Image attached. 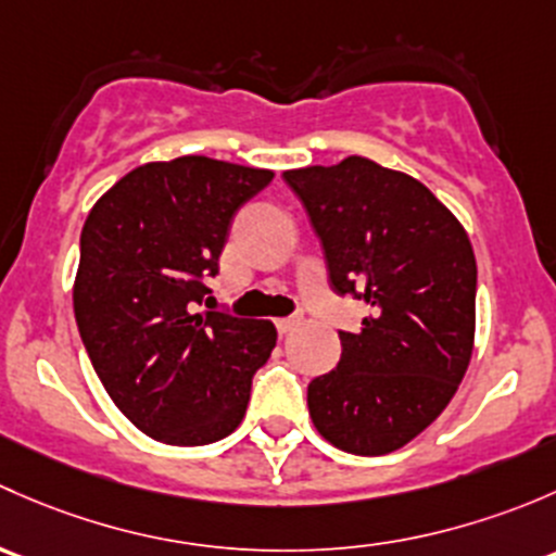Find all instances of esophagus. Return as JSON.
<instances>
[{
    "mask_svg": "<svg viewBox=\"0 0 556 556\" xmlns=\"http://www.w3.org/2000/svg\"><path fill=\"white\" fill-rule=\"evenodd\" d=\"M300 316H289V318H278L276 320V326H278V331L280 334H289V331H294L296 326H300Z\"/></svg>",
    "mask_w": 556,
    "mask_h": 556,
    "instance_id": "esophagus-1",
    "label": "esophagus"
}]
</instances>
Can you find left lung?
Instances as JSON below:
<instances>
[{
	"mask_svg": "<svg viewBox=\"0 0 556 556\" xmlns=\"http://www.w3.org/2000/svg\"><path fill=\"white\" fill-rule=\"evenodd\" d=\"M283 179L311 216L331 289L369 307L356 334L340 331V364L307 386L313 426L353 455H388L442 415L471 362V240L426 185L358 154Z\"/></svg>",
	"mask_w": 556,
	"mask_h": 556,
	"instance_id": "8db88e82",
	"label": "left lung"
}]
</instances>
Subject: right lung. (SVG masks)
Instances as JSON below:
<instances>
[{
  "label": "right lung",
  "instance_id": "obj_1",
  "mask_svg": "<svg viewBox=\"0 0 556 556\" xmlns=\"http://www.w3.org/2000/svg\"><path fill=\"white\" fill-rule=\"evenodd\" d=\"M270 181L273 170L187 154L125 174L85 219L79 337L117 409L157 442L230 437L276 348L270 320L198 313L238 208Z\"/></svg>",
  "mask_w": 556,
  "mask_h": 556
}]
</instances>
